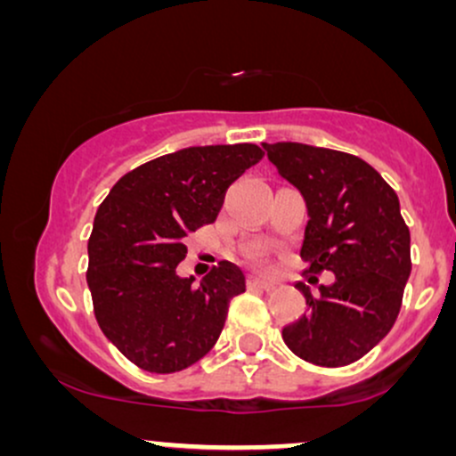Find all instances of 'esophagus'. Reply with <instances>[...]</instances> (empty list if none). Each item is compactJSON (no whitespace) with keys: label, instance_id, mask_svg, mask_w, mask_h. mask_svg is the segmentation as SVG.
Wrapping results in <instances>:
<instances>
[{"label":"esophagus","instance_id":"obj_1","mask_svg":"<svg viewBox=\"0 0 456 456\" xmlns=\"http://www.w3.org/2000/svg\"><path fill=\"white\" fill-rule=\"evenodd\" d=\"M276 282L270 279H264V276H248V287L250 289H274Z\"/></svg>","mask_w":456,"mask_h":456}]
</instances>
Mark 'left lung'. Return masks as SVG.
I'll return each instance as SVG.
<instances>
[{
  "label": "left lung",
  "mask_w": 456,
  "mask_h": 456,
  "mask_svg": "<svg viewBox=\"0 0 456 456\" xmlns=\"http://www.w3.org/2000/svg\"><path fill=\"white\" fill-rule=\"evenodd\" d=\"M264 150L306 201L305 272L334 274L315 296L297 282L308 311L282 328V341L306 362L352 364L395 326L410 279V229L399 197L358 156L291 141L264 143Z\"/></svg>",
  "instance_id": "left-lung-1"
}]
</instances>
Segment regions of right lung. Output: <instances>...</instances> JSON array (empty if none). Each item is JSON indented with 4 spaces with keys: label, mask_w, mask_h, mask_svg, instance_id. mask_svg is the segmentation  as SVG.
<instances>
[{
    "label": "right lung",
    "mask_w": 456,
    "mask_h": 456,
    "mask_svg": "<svg viewBox=\"0 0 456 456\" xmlns=\"http://www.w3.org/2000/svg\"><path fill=\"white\" fill-rule=\"evenodd\" d=\"M264 159L253 143L165 154L119 177L87 242V287L104 337L148 373H175L221 337L244 272L221 261L199 285L175 274L186 235L216 221L227 188Z\"/></svg>",
    "instance_id": "add662e5"
}]
</instances>
